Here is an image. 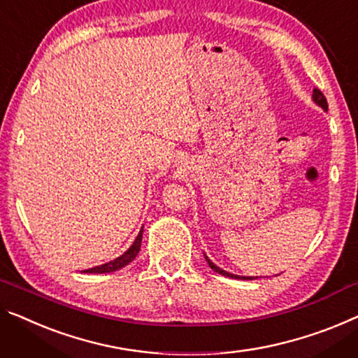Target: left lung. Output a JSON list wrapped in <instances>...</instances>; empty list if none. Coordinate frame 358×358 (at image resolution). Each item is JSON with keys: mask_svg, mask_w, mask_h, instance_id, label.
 I'll return each mask as SVG.
<instances>
[{"mask_svg": "<svg viewBox=\"0 0 358 358\" xmlns=\"http://www.w3.org/2000/svg\"><path fill=\"white\" fill-rule=\"evenodd\" d=\"M313 101H315V103L318 104V106H322L323 109H328V101H327V98H324V94L320 92L318 88H315L313 90ZM206 260H207V264H209V266L210 268L213 270V271H217V273H220V275H223V276H228V278H236V280H252V278H246V276H238V275H233V273H228V271H225V270H222L220 266H217L215 264H212L209 259L206 257Z\"/></svg>", "mask_w": 358, "mask_h": 358, "instance_id": "left-lung-1", "label": "left lung"}]
</instances>
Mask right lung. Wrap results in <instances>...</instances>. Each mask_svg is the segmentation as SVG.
Masks as SVG:
<instances>
[{
    "label": "right lung",
    "mask_w": 358,
    "mask_h": 358,
    "mask_svg": "<svg viewBox=\"0 0 358 358\" xmlns=\"http://www.w3.org/2000/svg\"><path fill=\"white\" fill-rule=\"evenodd\" d=\"M141 238H143V228L140 234H138L135 243L131 244L130 249L125 250L124 254L120 255V257H117L114 260H110L108 264H103V265H98V266H93V268H88V270H83L85 273H110V271H115V270H120L122 266H125L131 262L133 259L136 257L138 252H140V248H141Z\"/></svg>",
    "instance_id": "obj_1"
}]
</instances>
